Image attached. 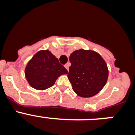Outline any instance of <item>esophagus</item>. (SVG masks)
Returning a JSON list of instances; mask_svg holds the SVG:
<instances>
[{"label":"esophagus","instance_id":"1","mask_svg":"<svg viewBox=\"0 0 135 135\" xmlns=\"http://www.w3.org/2000/svg\"><path fill=\"white\" fill-rule=\"evenodd\" d=\"M64 66H65V68H66V70H68H68H69V66H70V64H65V65H64Z\"/></svg>","mask_w":135,"mask_h":135}]
</instances>
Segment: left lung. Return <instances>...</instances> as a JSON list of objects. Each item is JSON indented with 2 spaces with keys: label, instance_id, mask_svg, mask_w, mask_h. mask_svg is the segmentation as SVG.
<instances>
[{
  "label": "left lung",
  "instance_id": "obj_1",
  "mask_svg": "<svg viewBox=\"0 0 135 135\" xmlns=\"http://www.w3.org/2000/svg\"><path fill=\"white\" fill-rule=\"evenodd\" d=\"M70 61L71 66L68 77L77 95L90 97L103 89L108 80V70L98 53L78 50L70 55Z\"/></svg>",
  "mask_w": 135,
  "mask_h": 135
}]
</instances>
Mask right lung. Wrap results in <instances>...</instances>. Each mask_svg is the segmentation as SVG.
<instances>
[{
  "mask_svg": "<svg viewBox=\"0 0 135 135\" xmlns=\"http://www.w3.org/2000/svg\"><path fill=\"white\" fill-rule=\"evenodd\" d=\"M68 70L49 51H40L28 62L25 74L30 86L37 90H45L52 86L61 74Z\"/></svg>",
  "mask_w": 135,
  "mask_h": 135,
  "instance_id": "1",
  "label": "right lung"
}]
</instances>
